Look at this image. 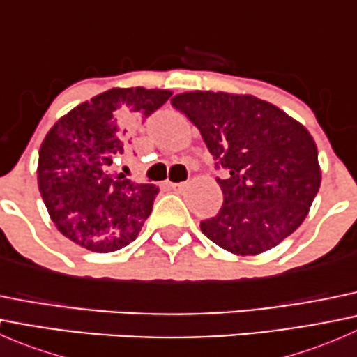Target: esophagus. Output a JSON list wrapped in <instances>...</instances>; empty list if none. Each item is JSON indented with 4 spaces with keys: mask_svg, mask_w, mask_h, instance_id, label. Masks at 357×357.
I'll return each instance as SVG.
<instances>
[{
    "mask_svg": "<svg viewBox=\"0 0 357 357\" xmlns=\"http://www.w3.org/2000/svg\"><path fill=\"white\" fill-rule=\"evenodd\" d=\"M186 183H171V188L174 190V192H183V190H186Z\"/></svg>",
    "mask_w": 357,
    "mask_h": 357,
    "instance_id": "esophagus-1",
    "label": "esophagus"
}]
</instances>
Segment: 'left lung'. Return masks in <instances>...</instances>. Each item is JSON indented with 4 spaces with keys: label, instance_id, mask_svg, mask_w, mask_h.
Here are the masks:
<instances>
[{
    "label": "left lung",
    "instance_id": "8db88e82",
    "mask_svg": "<svg viewBox=\"0 0 357 357\" xmlns=\"http://www.w3.org/2000/svg\"><path fill=\"white\" fill-rule=\"evenodd\" d=\"M171 103L199 128L208 152L228 169L226 179H215L221 211L200 222L202 233L235 255L262 254L290 236L321 185L311 132L252 95L186 91Z\"/></svg>",
    "mask_w": 357,
    "mask_h": 357
}]
</instances>
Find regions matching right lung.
<instances>
[{"mask_svg": "<svg viewBox=\"0 0 357 357\" xmlns=\"http://www.w3.org/2000/svg\"><path fill=\"white\" fill-rule=\"evenodd\" d=\"M169 89L112 88L60 117L39 149L38 186L56 229L107 254L136 240L158 188L115 176L126 129L164 105Z\"/></svg>", "mask_w": 357, "mask_h": 357, "instance_id": "1", "label": "right lung"}]
</instances>
